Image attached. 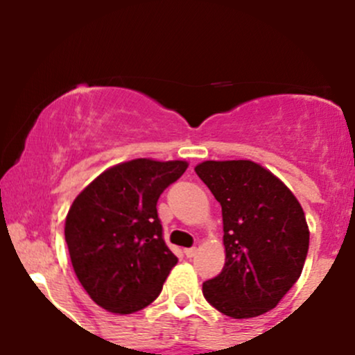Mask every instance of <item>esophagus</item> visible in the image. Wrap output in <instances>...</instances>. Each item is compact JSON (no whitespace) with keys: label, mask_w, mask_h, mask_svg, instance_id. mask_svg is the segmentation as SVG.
<instances>
[{"label":"esophagus","mask_w":355,"mask_h":355,"mask_svg":"<svg viewBox=\"0 0 355 355\" xmlns=\"http://www.w3.org/2000/svg\"><path fill=\"white\" fill-rule=\"evenodd\" d=\"M183 254H185L187 257H189V259H191V257H195V255H197V247H190V248H185V250H183Z\"/></svg>","instance_id":"1"}]
</instances>
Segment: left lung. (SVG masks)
Returning <instances> with one entry per match:
<instances>
[{
    "instance_id": "left-lung-1",
    "label": "left lung",
    "mask_w": 355,
    "mask_h": 355,
    "mask_svg": "<svg viewBox=\"0 0 355 355\" xmlns=\"http://www.w3.org/2000/svg\"><path fill=\"white\" fill-rule=\"evenodd\" d=\"M195 172L222 205L225 245V266L203 282V297L234 319L262 315L302 274L309 250L302 207L255 162L209 160Z\"/></svg>"
}]
</instances>
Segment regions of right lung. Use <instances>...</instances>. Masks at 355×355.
Returning <instances> with one entry per match:
<instances>
[{
  "instance_id": "1",
  "label": "right lung",
  "mask_w": 355,
  "mask_h": 355,
  "mask_svg": "<svg viewBox=\"0 0 355 355\" xmlns=\"http://www.w3.org/2000/svg\"><path fill=\"white\" fill-rule=\"evenodd\" d=\"M189 164L150 158L98 175L70 207L64 240L80 284L113 313L141 311L160 295L178 259L166 247L157 202Z\"/></svg>"
}]
</instances>
